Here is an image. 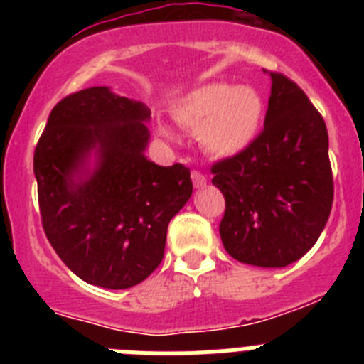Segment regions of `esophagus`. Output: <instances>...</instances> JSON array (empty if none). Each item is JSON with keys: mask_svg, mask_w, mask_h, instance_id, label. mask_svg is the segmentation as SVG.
Segmentation results:
<instances>
[{"mask_svg": "<svg viewBox=\"0 0 364 364\" xmlns=\"http://www.w3.org/2000/svg\"><path fill=\"white\" fill-rule=\"evenodd\" d=\"M191 180H193V186L198 189L205 188V184H208V178H205L200 171H191Z\"/></svg>", "mask_w": 364, "mask_h": 364, "instance_id": "obj_1", "label": "esophagus"}]
</instances>
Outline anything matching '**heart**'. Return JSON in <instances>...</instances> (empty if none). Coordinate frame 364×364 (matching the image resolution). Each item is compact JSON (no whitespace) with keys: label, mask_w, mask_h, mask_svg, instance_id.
Masks as SVG:
<instances>
[{"label":"heart","mask_w":364,"mask_h":364,"mask_svg":"<svg viewBox=\"0 0 364 364\" xmlns=\"http://www.w3.org/2000/svg\"><path fill=\"white\" fill-rule=\"evenodd\" d=\"M173 120L197 133L205 151L218 159L244 153L264 122V100L250 85L213 82L197 87L173 105ZM160 134L175 142V133L160 125Z\"/></svg>","instance_id":"heart-1"}]
</instances>
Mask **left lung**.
I'll list each match as a JSON object with an SVG mask.
<instances>
[{"mask_svg": "<svg viewBox=\"0 0 364 364\" xmlns=\"http://www.w3.org/2000/svg\"><path fill=\"white\" fill-rule=\"evenodd\" d=\"M269 78L262 133L211 171L226 198L218 228L226 252L242 264L284 268L323 233L333 180L323 117L291 80L279 73Z\"/></svg>", "mask_w": 364, "mask_h": 364, "instance_id": "8db88e82", "label": "left lung"}]
</instances>
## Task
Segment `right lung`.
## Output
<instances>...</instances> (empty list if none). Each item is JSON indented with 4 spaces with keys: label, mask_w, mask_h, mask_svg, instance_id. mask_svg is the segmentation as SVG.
<instances>
[{
    "label": "right lung",
    "mask_w": 364,
    "mask_h": 364,
    "mask_svg": "<svg viewBox=\"0 0 364 364\" xmlns=\"http://www.w3.org/2000/svg\"><path fill=\"white\" fill-rule=\"evenodd\" d=\"M149 120L142 102L89 87L58 102L34 151L45 235L70 272L100 288L149 277L167 224L191 198L188 167L146 156Z\"/></svg>",
    "instance_id": "obj_1"
}]
</instances>
